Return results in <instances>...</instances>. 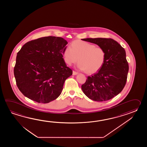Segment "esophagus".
I'll use <instances>...</instances> for the list:
<instances>
[{
    "instance_id": "obj_1",
    "label": "esophagus",
    "mask_w": 147,
    "mask_h": 147,
    "mask_svg": "<svg viewBox=\"0 0 147 147\" xmlns=\"http://www.w3.org/2000/svg\"><path fill=\"white\" fill-rule=\"evenodd\" d=\"M78 72H76V71H73V72H72V75H77L78 74Z\"/></svg>"
}]
</instances>
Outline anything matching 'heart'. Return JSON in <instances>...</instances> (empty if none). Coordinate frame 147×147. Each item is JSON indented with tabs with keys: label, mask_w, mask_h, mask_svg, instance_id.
Wrapping results in <instances>:
<instances>
[{
	"label": "heart",
	"mask_w": 147,
	"mask_h": 147,
	"mask_svg": "<svg viewBox=\"0 0 147 147\" xmlns=\"http://www.w3.org/2000/svg\"><path fill=\"white\" fill-rule=\"evenodd\" d=\"M63 56L69 66L78 60L79 69L93 74L103 66L106 59V53L102 47H96L94 44L84 41L76 40L71 44V47L65 48Z\"/></svg>",
	"instance_id": "b5f03b06"
}]
</instances>
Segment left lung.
Returning <instances> with one entry per match:
<instances>
[{"instance_id": "1", "label": "left lung", "mask_w": 147, "mask_h": 147, "mask_svg": "<svg viewBox=\"0 0 147 147\" xmlns=\"http://www.w3.org/2000/svg\"><path fill=\"white\" fill-rule=\"evenodd\" d=\"M82 40L103 48L106 53V59L98 72L88 77L81 89L91 100H110L120 93L126 84L129 65L125 49L111 38H86Z\"/></svg>"}]
</instances>
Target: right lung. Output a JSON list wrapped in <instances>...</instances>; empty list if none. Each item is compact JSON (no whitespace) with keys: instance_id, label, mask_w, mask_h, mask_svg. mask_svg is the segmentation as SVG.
<instances>
[{"instance_id":"add662e5","label":"right lung","mask_w":147,"mask_h":147,"mask_svg":"<svg viewBox=\"0 0 147 147\" xmlns=\"http://www.w3.org/2000/svg\"><path fill=\"white\" fill-rule=\"evenodd\" d=\"M67 41L48 36L30 41L17 53L14 76L19 90L38 103H47L59 97L64 82L72 74L63 52Z\"/></svg>"}]
</instances>
